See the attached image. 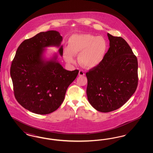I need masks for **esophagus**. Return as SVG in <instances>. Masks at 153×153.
<instances>
[{
  "label": "esophagus",
  "instance_id": "34e87169",
  "mask_svg": "<svg viewBox=\"0 0 153 153\" xmlns=\"http://www.w3.org/2000/svg\"><path fill=\"white\" fill-rule=\"evenodd\" d=\"M85 74H84V72L82 71V70H80L79 71V75L80 76H84Z\"/></svg>",
  "mask_w": 153,
  "mask_h": 153
}]
</instances>
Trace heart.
<instances>
[{
	"label": "heart",
	"mask_w": 153,
	"mask_h": 153,
	"mask_svg": "<svg viewBox=\"0 0 153 153\" xmlns=\"http://www.w3.org/2000/svg\"><path fill=\"white\" fill-rule=\"evenodd\" d=\"M107 48V42L102 36L89 34H75L69 39L68 47L64 51V57L67 62L72 64L75 62L74 54L80 53V64L88 68H93L103 61Z\"/></svg>",
	"instance_id": "1"
}]
</instances>
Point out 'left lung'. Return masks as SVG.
I'll use <instances>...</instances> for the list:
<instances>
[{
	"instance_id": "left-lung-1",
	"label": "left lung",
	"mask_w": 153,
	"mask_h": 153,
	"mask_svg": "<svg viewBox=\"0 0 153 153\" xmlns=\"http://www.w3.org/2000/svg\"><path fill=\"white\" fill-rule=\"evenodd\" d=\"M109 48L104 59L86 73L88 102L98 111L119 108L138 86V60L130 46L120 36L107 34Z\"/></svg>"
}]
</instances>
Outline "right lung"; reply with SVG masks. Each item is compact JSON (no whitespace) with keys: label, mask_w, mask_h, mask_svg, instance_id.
Wrapping results in <instances>:
<instances>
[{"label":"right lung","mask_w":153,"mask_h":153,"mask_svg":"<svg viewBox=\"0 0 153 153\" xmlns=\"http://www.w3.org/2000/svg\"><path fill=\"white\" fill-rule=\"evenodd\" d=\"M62 41L57 31L41 32L22 42L16 51L10 68L15 97L31 112L46 115L58 109L79 73L77 69H65L57 54L49 59L44 57L45 48L50 46L59 48L58 53L62 56Z\"/></svg>","instance_id":"1"}]
</instances>
